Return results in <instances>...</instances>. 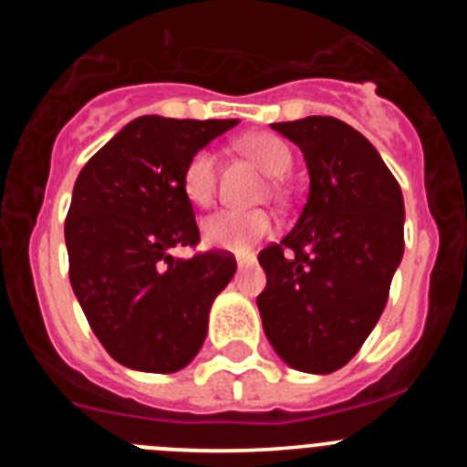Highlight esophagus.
I'll list each match as a JSON object with an SVG mask.
<instances>
[{"label":"esophagus","instance_id":"obj_1","mask_svg":"<svg viewBox=\"0 0 467 467\" xmlns=\"http://www.w3.org/2000/svg\"><path fill=\"white\" fill-rule=\"evenodd\" d=\"M257 262V259H254V254H245V257H236V264H238V271H243V269H247V266H253V264Z\"/></svg>","mask_w":467,"mask_h":467}]
</instances>
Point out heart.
<instances>
[{"instance_id":"1","label":"heart","mask_w":467,"mask_h":467,"mask_svg":"<svg viewBox=\"0 0 467 467\" xmlns=\"http://www.w3.org/2000/svg\"><path fill=\"white\" fill-rule=\"evenodd\" d=\"M238 147L274 177L285 175L292 168L290 147L278 135L250 133L238 140ZM217 171H220V161L213 150H201L189 159L182 175V187L189 201L198 208H208L214 201ZM274 229V214L266 210H220L205 217L201 226L205 245L241 254L250 253L253 245L271 236Z\"/></svg>"}]
</instances>
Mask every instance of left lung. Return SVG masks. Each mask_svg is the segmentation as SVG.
<instances>
[{
    "label": "left lung",
    "instance_id": "left-lung-1",
    "mask_svg": "<svg viewBox=\"0 0 467 467\" xmlns=\"http://www.w3.org/2000/svg\"><path fill=\"white\" fill-rule=\"evenodd\" d=\"M271 128L299 147L311 187L295 229L259 253L264 334L292 369L337 372L386 308L404 253L402 189L372 142L339 119Z\"/></svg>",
    "mask_w": 467,
    "mask_h": 467
}]
</instances>
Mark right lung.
Wrapping results in <instances>:
<instances>
[{"label": "right lung", "mask_w": 467, "mask_h": 467, "mask_svg": "<svg viewBox=\"0 0 467 467\" xmlns=\"http://www.w3.org/2000/svg\"><path fill=\"white\" fill-rule=\"evenodd\" d=\"M236 123L140 117L74 182L65 222L69 283L95 337L123 367L171 374L203 346L210 306L236 259H175L171 250L201 238L182 187L189 159Z\"/></svg>", "instance_id": "1"}]
</instances>
